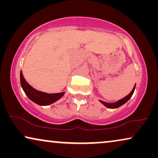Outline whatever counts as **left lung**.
Instances as JSON below:
<instances>
[{
    "label": "left lung",
    "instance_id": "obj_1",
    "mask_svg": "<svg viewBox=\"0 0 158 158\" xmlns=\"http://www.w3.org/2000/svg\"><path fill=\"white\" fill-rule=\"evenodd\" d=\"M135 86H136V84L135 85V86H134L132 90H131V91L129 93V95H127V96H125L124 98L120 99V100H118V101H116V102H114V103H106V102H104V101H101V100H99V101H100V102L102 103L103 105H104L106 107L109 108V109H116V108L120 107L121 106H122L123 104H124L125 103H127V101H128L129 99L131 98V97L132 96V95L134 94V91H135Z\"/></svg>",
    "mask_w": 158,
    "mask_h": 158
}]
</instances>
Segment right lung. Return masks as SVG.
<instances>
[{
	"instance_id": "1",
	"label": "right lung",
	"mask_w": 158,
	"mask_h": 158,
	"mask_svg": "<svg viewBox=\"0 0 158 158\" xmlns=\"http://www.w3.org/2000/svg\"><path fill=\"white\" fill-rule=\"evenodd\" d=\"M20 82L22 89L28 98L36 104L40 106H48L61 98L65 92H60L57 94H47L34 89L26 81L23 77L22 71L20 73Z\"/></svg>"
}]
</instances>
